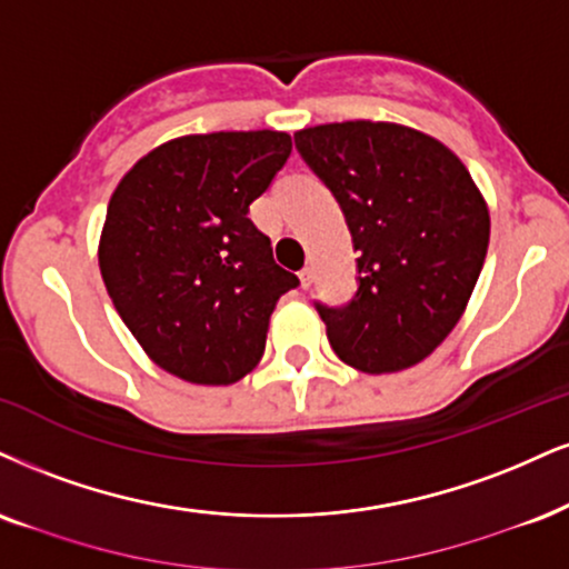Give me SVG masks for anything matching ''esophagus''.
Returning <instances> with one entry per match:
<instances>
[{
	"label": "esophagus",
	"instance_id": "obj_1",
	"mask_svg": "<svg viewBox=\"0 0 569 569\" xmlns=\"http://www.w3.org/2000/svg\"><path fill=\"white\" fill-rule=\"evenodd\" d=\"M298 277H300V284H303L308 290V287H311V282H313V269H311V266H306V269L300 271Z\"/></svg>",
	"mask_w": 569,
	"mask_h": 569
}]
</instances>
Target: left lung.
<instances>
[{"instance_id":"left-lung-1","label":"left lung","mask_w":569,"mask_h":569,"mask_svg":"<svg viewBox=\"0 0 569 569\" xmlns=\"http://www.w3.org/2000/svg\"><path fill=\"white\" fill-rule=\"evenodd\" d=\"M296 144L338 198L359 250L350 306H319L329 346L363 375L425 361L465 317L486 261L480 187L440 139L403 123H321L296 131Z\"/></svg>"}]
</instances>
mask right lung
Wrapping results in <instances>:
<instances>
[{
	"label": "right lung",
	"mask_w": 569,
	"mask_h": 569,
	"mask_svg": "<svg viewBox=\"0 0 569 569\" xmlns=\"http://www.w3.org/2000/svg\"><path fill=\"white\" fill-rule=\"evenodd\" d=\"M292 152L287 131L168 139L118 181L97 261L147 359L192 385H234L261 361L298 277L248 219Z\"/></svg>",
	"instance_id": "1"
}]
</instances>
